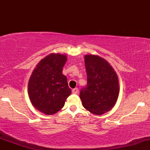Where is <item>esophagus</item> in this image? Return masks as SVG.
<instances>
[{
	"mask_svg": "<svg viewBox=\"0 0 150 150\" xmlns=\"http://www.w3.org/2000/svg\"><path fill=\"white\" fill-rule=\"evenodd\" d=\"M72 92H73V94H77V92H78V89L77 88L73 89V90H72Z\"/></svg>",
	"mask_w": 150,
	"mask_h": 150,
	"instance_id": "34e87169",
	"label": "esophagus"
}]
</instances>
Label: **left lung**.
Listing matches in <instances>:
<instances>
[{
    "label": "left lung",
    "mask_w": 150,
    "mask_h": 150,
    "mask_svg": "<svg viewBox=\"0 0 150 150\" xmlns=\"http://www.w3.org/2000/svg\"><path fill=\"white\" fill-rule=\"evenodd\" d=\"M87 85L82 89V106L94 115H102L116 104L120 87L117 74L110 63L97 55L85 56Z\"/></svg>",
    "instance_id": "obj_1"
}]
</instances>
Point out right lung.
Instances as JSON below:
<instances>
[{
	"instance_id": "right-lung-1",
	"label": "right lung",
	"mask_w": 150,
	"mask_h": 150,
	"mask_svg": "<svg viewBox=\"0 0 150 150\" xmlns=\"http://www.w3.org/2000/svg\"><path fill=\"white\" fill-rule=\"evenodd\" d=\"M67 56L50 53L36 65L28 82V95L38 111L46 115L57 113L71 94L62 72Z\"/></svg>"
}]
</instances>
